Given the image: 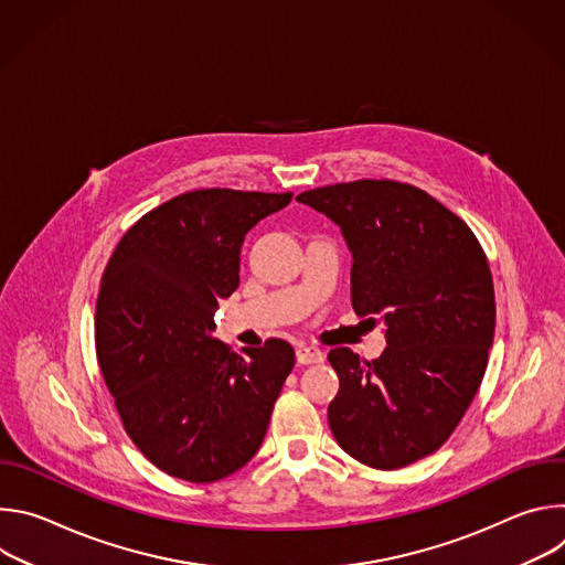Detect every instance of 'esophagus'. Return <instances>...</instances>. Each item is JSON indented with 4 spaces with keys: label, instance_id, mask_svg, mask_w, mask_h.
I'll return each mask as SVG.
<instances>
[{
    "label": "esophagus",
    "instance_id": "34e87169",
    "mask_svg": "<svg viewBox=\"0 0 565 565\" xmlns=\"http://www.w3.org/2000/svg\"><path fill=\"white\" fill-rule=\"evenodd\" d=\"M321 360H324V353H321L317 347H297L299 364H319Z\"/></svg>",
    "mask_w": 565,
    "mask_h": 565
}]
</instances>
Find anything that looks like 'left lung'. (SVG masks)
Masks as SVG:
<instances>
[{"mask_svg": "<svg viewBox=\"0 0 565 565\" xmlns=\"http://www.w3.org/2000/svg\"><path fill=\"white\" fill-rule=\"evenodd\" d=\"M297 201L340 225L353 308L386 327L377 360L329 353L340 377L331 431L369 467H407L445 445L486 375L497 321L488 257L460 216L409 183L364 179Z\"/></svg>", "mask_w": 565, "mask_h": 565, "instance_id": "left-lung-1", "label": "left lung"}]
</instances>
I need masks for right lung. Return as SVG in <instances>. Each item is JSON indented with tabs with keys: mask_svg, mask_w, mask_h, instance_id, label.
Here are the masks:
<instances>
[{
	"mask_svg": "<svg viewBox=\"0 0 565 565\" xmlns=\"http://www.w3.org/2000/svg\"><path fill=\"white\" fill-rule=\"evenodd\" d=\"M292 194L194 190L120 238L96 303V353L127 436L149 462L214 482L262 447L295 351L284 340L236 355L212 338L238 286L241 244Z\"/></svg>",
	"mask_w": 565,
	"mask_h": 565,
	"instance_id": "add662e5",
	"label": "right lung"
}]
</instances>
